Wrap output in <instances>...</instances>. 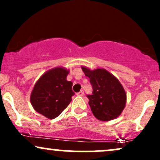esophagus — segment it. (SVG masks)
Masks as SVG:
<instances>
[{
    "instance_id": "obj_1",
    "label": "esophagus",
    "mask_w": 160,
    "mask_h": 160,
    "mask_svg": "<svg viewBox=\"0 0 160 160\" xmlns=\"http://www.w3.org/2000/svg\"><path fill=\"white\" fill-rule=\"evenodd\" d=\"M83 94H84L83 91L80 90V92H79L77 93V95H78V96H82V95H83Z\"/></svg>"
}]
</instances>
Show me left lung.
<instances>
[{
  "instance_id": "left-lung-1",
  "label": "left lung",
  "mask_w": 160,
  "mask_h": 160,
  "mask_svg": "<svg viewBox=\"0 0 160 160\" xmlns=\"http://www.w3.org/2000/svg\"><path fill=\"white\" fill-rule=\"evenodd\" d=\"M81 68L89 78L92 95H87L92 112L101 121H110L122 113L126 104V93L123 86L114 75L104 68Z\"/></svg>"
}]
</instances>
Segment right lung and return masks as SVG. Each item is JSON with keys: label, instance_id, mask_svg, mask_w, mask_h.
Listing matches in <instances>:
<instances>
[{"label": "right lung", "instance_id": "right-lung-1", "mask_svg": "<svg viewBox=\"0 0 160 160\" xmlns=\"http://www.w3.org/2000/svg\"><path fill=\"white\" fill-rule=\"evenodd\" d=\"M69 72L68 69L59 66L46 71L37 80L30 101L38 113L52 120L68 106L74 95L73 82L67 80Z\"/></svg>", "mask_w": 160, "mask_h": 160}]
</instances>
